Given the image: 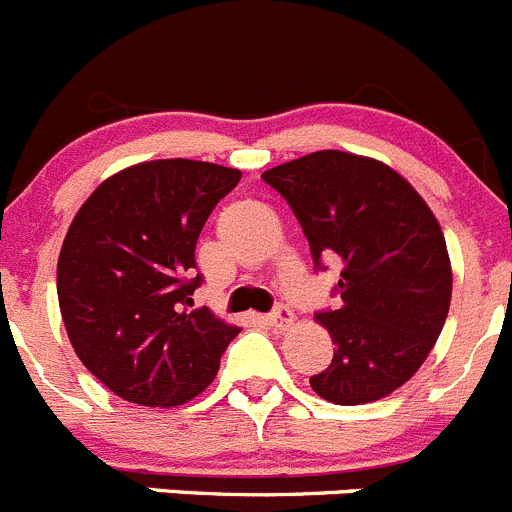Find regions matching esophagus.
Wrapping results in <instances>:
<instances>
[{"label":"esophagus","mask_w":512,"mask_h":512,"mask_svg":"<svg viewBox=\"0 0 512 512\" xmlns=\"http://www.w3.org/2000/svg\"><path fill=\"white\" fill-rule=\"evenodd\" d=\"M267 323H270L272 328H278V331H288V328L295 323V315L293 310L285 308V305H278V308L267 315Z\"/></svg>","instance_id":"esophagus-1"}]
</instances>
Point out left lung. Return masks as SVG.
Segmentation results:
<instances>
[{
    "mask_svg": "<svg viewBox=\"0 0 512 512\" xmlns=\"http://www.w3.org/2000/svg\"><path fill=\"white\" fill-rule=\"evenodd\" d=\"M262 179L290 204L315 265L341 260V305L315 315L336 343L333 361L310 386L341 407L384 399L427 361L450 313L452 265L437 217L399 171L336 148Z\"/></svg>",
    "mask_w": 512,
    "mask_h": 512,
    "instance_id": "1",
    "label": "left lung"
}]
</instances>
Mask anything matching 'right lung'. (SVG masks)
Listing matches in <instances>:
<instances>
[{
    "label": "right lung",
    "instance_id": "1",
    "mask_svg": "<svg viewBox=\"0 0 512 512\" xmlns=\"http://www.w3.org/2000/svg\"><path fill=\"white\" fill-rule=\"evenodd\" d=\"M242 171L191 159L141 161L108 176L70 222L57 300L85 369L141 407L202 394L242 328L191 310L199 232Z\"/></svg>",
    "mask_w": 512,
    "mask_h": 512
}]
</instances>
